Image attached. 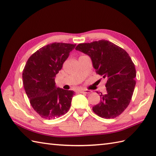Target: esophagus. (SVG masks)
Segmentation results:
<instances>
[{
    "mask_svg": "<svg viewBox=\"0 0 156 156\" xmlns=\"http://www.w3.org/2000/svg\"><path fill=\"white\" fill-rule=\"evenodd\" d=\"M79 92H80V93H84V94H88L91 92L90 90H79Z\"/></svg>",
    "mask_w": 156,
    "mask_h": 156,
    "instance_id": "esophagus-1",
    "label": "esophagus"
}]
</instances>
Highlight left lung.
<instances>
[{"label": "left lung", "mask_w": 156, "mask_h": 156, "mask_svg": "<svg viewBox=\"0 0 156 156\" xmlns=\"http://www.w3.org/2000/svg\"><path fill=\"white\" fill-rule=\"evenodd\" d=\"M76 49L90 56L97 74L107 80V93H101L100 103L92 111L104 119L118 117L130 103L136 84V70L130 56L125 49L103 39L80 44Z\"/></svg>", "instance_id": "8db88e82"}]
</instances>
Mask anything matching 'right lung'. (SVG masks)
Wrapping results in <instances>:
<instances>
[{
    "label": "right lung",
    "instance_id": "obj_1",
    "mask_svg": "<svg viewBox=\"0 0 156 156\" xmlns=\"http://www.w3.org/2000/svg\"><path fill=\"white\" fill-rule=\"evenodd\" d=\"M76 44L53 43L33 54L23 71V86L33 108L45 119L65 115L75 92L55 86V77Z\"/></svg>",
    "mask_w": 156,
    "mask_h": 156
}]
</instances>
